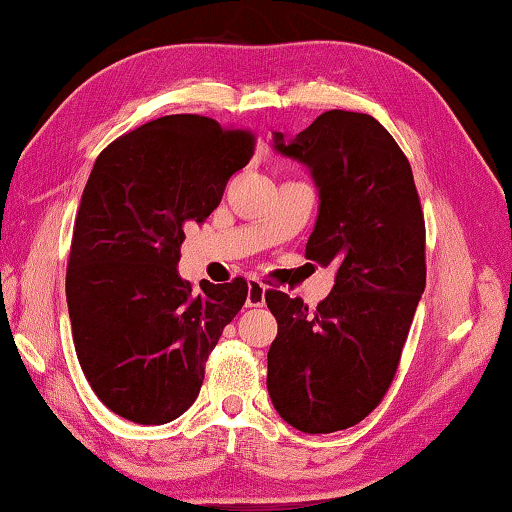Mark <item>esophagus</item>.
I'll use <instances>...</instances> for the list:
<instances>
[{"label":"esophagus","instance_id":"34e87169","mask_svg":"<svg viewBox=\"0 0 512 512\" xmlns=\"http://www.w3.org/2000/svg\"><path fill=\"white\" fill-rule=\"evenodd\" d=\"M265 305V285L252 278L247 283V307H263Z\"/></svg>","mask_w":512,"mask_h":512}]
</instances>
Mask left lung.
<instances>
[{"instance_id":"left-lung-1","label":"left lung","mask_w":512,"mask_h":512,"mask_svg":"<svg viewBox=\"0 0 512 512\" xmlns=\"http://www.w3.org/2000/svg\"><path fill=\"white\" fill-rule=\"evenodd\" d=\"M274 149L312 173L305 256L336 278L314 312L265 292L278 323L267 390L289 426L327 435L368 417L397 374L426 287V223L408 158L368 113L325 111L292 140L274 133Z\"/></svg>"}]
</instances>
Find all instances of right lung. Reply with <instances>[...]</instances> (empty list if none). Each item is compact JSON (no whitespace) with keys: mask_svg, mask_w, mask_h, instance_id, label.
Returning <instances> with one entry per match:
<instances>
[{"mask_svg":"<svg viewBox=\"0 0 512 512\" xmlns=\"http://www.w3.org/2000/svg\"><path fill=\"white\" fill-rule=\"evenodd\" d=\"M252 153V131L178 113L124 133L95 160L75 216L66 303L86 381L124 419H178L245 305L243 278L200 281L196 292L176 267L185 227L220 205Z\"/></svg>","mask_w":512,"mask_h":512,"instance_id":"add662e5","label":"right lung"}]
</instances>
